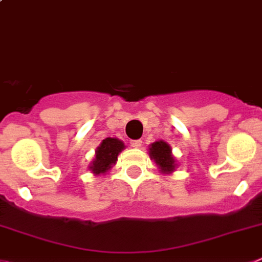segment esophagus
Wrapping results in <instances>:
<instances>
[{
	"label": "esophagus",
	"instance_id": "obj_1",
	"mask_svg": "<svg viewBox=\"0 0 262 262\" xmlns=\"http://www.w3.org/2000/svg\"><path fill=\"white\" fill-rule=\"evenodd\" d=\"M131 147L140 148L141 147V140H131Z\"/></svg>",
	"mask_w": 262,
	"mask_h": 262
}]
</instances>
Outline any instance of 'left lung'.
<instances>
[{
  "instance_id": "left-lung-1",
  "label": "left lung",
  "mask_w": 262,
  "mask_h": 262,
  "mask_svg": "<svg viewBox=\"0 0 262 262\" xmlns=\"http://www.w3.org/2000/svg\"><path fill=\"white\" fill-rule=\"evenodd\" d=\"M148 153H149L150 160L155 161V164L160 169L158 171L162 172V174H172L178 167L177 158L172 156L171 147L166 141L158 140L152 143L149 145Z\"/></svg>"
}]
</instances>
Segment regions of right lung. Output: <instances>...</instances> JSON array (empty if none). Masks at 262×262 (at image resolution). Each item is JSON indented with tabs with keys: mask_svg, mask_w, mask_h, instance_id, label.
Masks as SVG:
<instances>
[{
	"mask_svg": "<svg viewBox=\"0 0 262 262\" xmlns=\"http://www.w3.org/2000/svg\"><path fill=\"white\" fill-rule=\"evenodd\" d=\"M126 148L124 143L117 138H106L96 148L95 158L88 169L93 175H106V172L117 164L118 156Z\"/></svg>",
	"mask_w": 262,
	"mask_h": 262,
	"instance_id": "right-lung-1",
	"label": "right lung"
}]
</instances>
